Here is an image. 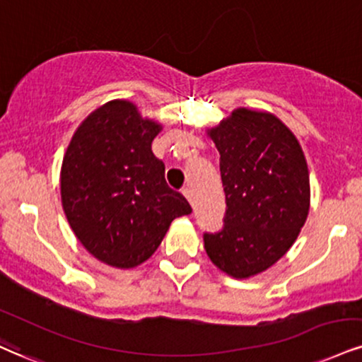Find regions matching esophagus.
Wrapping results in <instances>:
<instances>
[{"label": "esophagus", "mask_w": 362, "mask_h": 362, "mask_svg": "<svg viewBox=\"0 0 362 362\" xmlns=\"http://www.w3.org/2000/svg\"><path fill=\"white\" fill-rule=\"evenodd\" d=\"M182 194L185 195V199L189 200L190 204H194V194H192V189H190V187H185V189L182 190Z\"/></svg>", "instance_id": "34e87169"}]
</instances>
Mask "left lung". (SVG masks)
Returning <instances> with one entry per match:
<instances>
[{
  "mask_svg": "<svg viewBox=\"0 0 362 362\" xmlns=\"http://www.w3.org/2000/svg\"><path fill=\"white\" fill-rule=\"evenodd\" d=\"M221 155L224 229L204 236L221 272L236 280L272 268L297 241L310 209V177L297 136L268 111L236 107L206 129Z\"/></svg>",
  "mask_w": 362,
  "mask_h": 362,
  "instance_id": "8db88e82",
  "label": "left lung"
}]
</instances>
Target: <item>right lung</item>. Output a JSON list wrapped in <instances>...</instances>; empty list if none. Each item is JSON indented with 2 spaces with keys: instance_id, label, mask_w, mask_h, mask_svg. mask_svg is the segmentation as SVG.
<instances>
[{
  "instance_id": "add662e5",
  "label": "right lung",
  "mask_w": 362,
  "mask_h": 362,
  "mask_svg": "<svg viewBox=\"0 0 362 362\" xmlns=\"http://www.w3.org/2000/svg\"><path fill=\"white\" fill-rule=\"evenodd\" d=\"M163 129L128 99L94 110L74 132L60 167V200L72 233L95 259L129 269L145 263L175 217L192 212L165 182L151 151Z\"/></svg>"
}]
</instances>
